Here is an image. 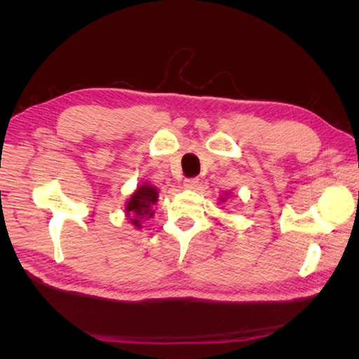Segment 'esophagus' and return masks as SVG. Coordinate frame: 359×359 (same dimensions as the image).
I'll use <instances>...</instances> for the list:
<instances>
[{
    "label": "esophagus",
    "mask_w": 359,
    "mask_h": 359,
    "mask_svg": "<svg viewBox=\"0 0 359 359\" xmlns=\"http://www.w3.org/2000/svg\"><path fill=\"white\" fill-rule=\"evenodd\" d=\"M198 184H199V180H198V178H187V180H184V189H187V190H196Z\"/></svg>",
    "instance_id": "1"
}]
</instances>
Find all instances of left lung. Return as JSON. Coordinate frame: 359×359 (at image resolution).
Segmentation results:
<instances>
[{
  "label": "left lung",
  "instance_id": "8db88e82",
  "mask_svg": "<svg viewBox=\"0 0 359 359\" xmlns=\"http://www.w3.org/2000/svg\"><path fill=\"white\" fill-rule=\"evenodd\" d=\"M229 198H232V193H231V190H227V191H224V194H223V196H220L219 198V203H224L227 199H229Z\"/></svg>",
  "mask_w": 359,
  "mask_h": 359
}]
</instances>
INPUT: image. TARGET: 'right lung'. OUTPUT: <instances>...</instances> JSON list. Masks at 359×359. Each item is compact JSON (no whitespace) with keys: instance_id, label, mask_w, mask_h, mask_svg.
I'll return each mask as SVG.
<instances>
[{"instance_id":"1","label":"right lung","mask_w":359,"mask_h":359,"mask_svg":"<svg viewBox=\"0 0 359 359\" xmlns=\"http://www.w3.org/2000/svg\"><path fill=\"white\" fill-rule=\"evenodd\" d=\"M158 201V190L149 181L139 184L136 190L130 194L126 202L124 214L127 220L132 223L136 229H142V223L154 217V205Z\"/></svg>"}]
</instances>
